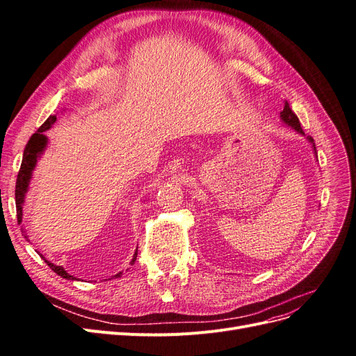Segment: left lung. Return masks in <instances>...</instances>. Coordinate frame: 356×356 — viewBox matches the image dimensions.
<instances>
[{
    "label": "left lung",
    "instance_id": "obj_1",
    "mask_svg": "<svg viewBox=\"0 0 356 356\" xmlns=\"http://www.w3.org/2000/svg\"><path fill=\"white\" fill-rule=\"evenodd\" d=\"M281 118H282V122L285 123V124H288V126H291L293 129H296L297 131V134H300V135H305V132H303V129H301V124H300V122H298V117L294 114V111L289 108V104L285 101V106H284V111H281ZM307 139H309V143L314 145V149H315V153H316V147H315V141H314V138L312 136H307Z\"/></svg>",
    "mask_w": 356,
    "mask_h": 356
}]
</instances>
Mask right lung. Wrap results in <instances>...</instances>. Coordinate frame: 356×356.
<instances>
[{"label":"right lung","instance_id":"add662e5","mask_svg":"<svg viewBox=\"0 0 356 356\" xmlns=\"http://www.w3.org/2000/svg\"><path fill=\"white\" fill-rule=\"evenodd\" d=\"M56 122V115H50L47 120L42 123L38 131L29 138V141L25 147V152H24V159H22V165H20L19 169V174H17V179H16V190H15V196H16V212H17V221L20 222L22 221V204L25 200V195L28 191V186H29V179L32 175V170H34L35 165H37V159L40 157V154L44 152V148L47 145V138L44 135V132L47 129L51 127V124ZM136 255H138V250L135 251V255L132 258L131 264L135 263L136 260ZM44 258V257H42ZM47 263V266L51 268L53 272L58 273L59 276H62L63 279H70V281H74V276H71L70 273H67L65 268L62 266H56L50 263L49 260H44ZM122 272L117 273L114 277H120Z\"/></svg>","mask_w":356,"mask_h":356}]
</instances>
